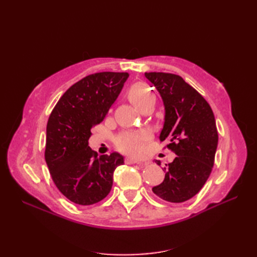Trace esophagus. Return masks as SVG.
I'll use <instances>...</instances> for the list:
<instances>
[{"instance_id":"esophagus-1","label":"esophagus","mask_w":257,"mask_h":257,"mask_svg":"<svg viewBox=\"0 0 257 257\" xmlns=\"http://www.w3.org/2000/svg\"><path fill=\"white\" fill-rule=\"evenodd\" d=\"M125 163L127 164H139V165H144V163L142 161H138L134 158H126L125 159Z\"/></svg>"}]
</instances>
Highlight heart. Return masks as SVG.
Instances as JSON below:
<instances>
[{
    "instance_id": "1",
    "label": "heart",
    "mask_w": 257,
    "mask_h": 257,
    "mask_svg": "<svg viewBox=\"0 0 257 257\" xmlns=\"http://www.w3.org/2000/svg\"><path fill=\"white\" fill-rule=\"evenodd\" d=\"M128 97L138 109L144 105L155 102V95L152 89L145 82H137L132 85L128 91ZM150 134L147 131L123 132L115 138L118 149L128 154H139L143 151L144 144L149 139Z\"/></svg>"
}]
</instances>
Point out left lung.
<instances>
[{
    "label": "left lung",
    "mask_w": 257,
    "mask_h": 257,
    "mask_svg": "<svg viewBox=\"0 0 257 257\" xmlns=\"http://www.w3.org/2000/svg\"><path fill=\"white\" fill-rule=\"evenodd\" d=\"M158 89L165 106V122L160 141L178 157L164 167L165 179L152 188L169 203H183L201 190L214 164L217 130L207 100L182 77L169 73H145ZM161 165V162L157 161Z\"/></svg>",
    "instance_id": "left-lung-1"
}]
</instances>
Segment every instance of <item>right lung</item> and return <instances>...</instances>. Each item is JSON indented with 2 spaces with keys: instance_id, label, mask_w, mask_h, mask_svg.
Listing matches in <instances>:
<instances>
[{
  "instance_id": "1",
  "label": "right lung",
  "mask_w": 257,
  "mask_h": 257,
  "mask_svg": "<svg viewBox=\"0 0 257 257\" xmlns=\"http://www.w3.org/2000/svg\"><path fill=\"white\" fill-rule=\"evenodd\" d=\"M128 78L127 73L102 72L84 77L59 99L47 123L45 160L59 191L81 206L109 194L114 169L124 163L113 152L100 155L89 147L92 126L99 124Z\"/></svg>"
}]
</instances>
